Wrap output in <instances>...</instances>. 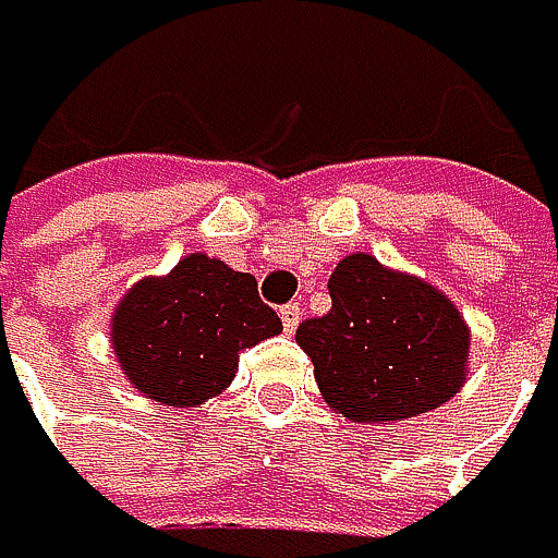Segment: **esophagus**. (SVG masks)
<instances>
[{
  "label": "esophagus",
  "mask_w": 558,
  "mask_h": 558,
  "mask_svg": "<svg viewBox=\"0 0 558 558\" xmlns=\"http://www.w3.org/2000/svg\"><path fill=\"white\" fill-rule=\"evenodd\" d=\"M281 323H284L288 333H294V329H299V323H302V308L299 305H284L281 308Z\"/></svg>",
  "instance_id": "34e87169"
}]
</instances>
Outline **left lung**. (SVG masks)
<instances>
[{"instance_id":"left-lung-1","label":"left lung","mask_w":558,"mask_h":558,"mask_svg":"<svg viewBox=\"0 0 558 558\" xmlns=\"http://www.w3.org/2000/svg\"><path fill=\"white\" fill-rule=\"evenodd\" d=\"M333 308L299 326L319 392L350 424H389L437 410L465 381L469 326L420 277L350 253L329 274Z\"/></svg>"}]
</instances>
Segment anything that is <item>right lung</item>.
I'll return each mask as SVG.
<instances>
[{
	"label": "right lung",
	"instance_id": "right-lung-1",
	"mask_svg": "<svg viewBox=\"0 0 558 558\" xmlns=\"http://www.w3.org/2000/svg\"><path fill=\"white\" fill-rule=\"evenodd\" d=\"M281 333L259 302L256 277L191 253L166 277H145L113 312L110 340L121 372L159 407H201L221 396L246 347Z\"/></svg>",
	"mask_w": 558,
	"mask_h": 558
}]
</instances>
